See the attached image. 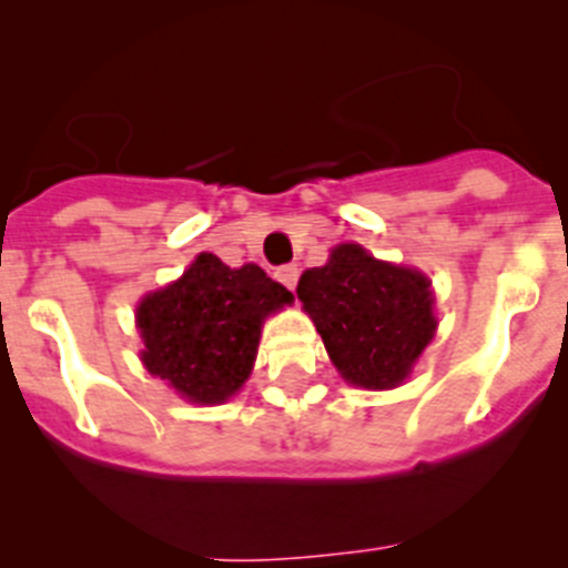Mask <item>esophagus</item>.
I'll return each instance as SVG.
<instances>
[{
    "label": "esophagus",
    "instance_id": "esophagus-1",
    "mask_svg": "<svg viewBox=\"0 0 568 568\" xmlns=\"http://www.w3.org/2000/svg\"><path fill=\"white\" fill-rule=\"evenodd\" d=\"M277 280L285 285L288 291L296 288V280H300V268H296V263H285V266L277 268Z\"/></svg>",
    "mask_w": 568,
    "mask_h": 568
}]
</instances>
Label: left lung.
<instances>
[{
  "label": "left lung",
  "instance_id": "1",
  "mask_svg": "<svg viewBox=\"0 0 568 568\" xmlns=\"http://www.w3.org/2000/svg\"><path fill=\"white\" fill-rule=\"evenodd\" d=\"M428 285L420 272L341 244L324 266L302 274L296 296L343 379L387 390L409 376L437 329Z\"/></svg>",
  "mask_w": 568,
  "mask_h": 568
}]
</instances>
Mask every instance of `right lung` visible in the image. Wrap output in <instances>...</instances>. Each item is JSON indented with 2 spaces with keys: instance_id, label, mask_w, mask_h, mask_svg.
<instances>
[{
  "instance_id": "1",
  "label": "right lung",
  "mask_w": 568,
  "mask_h": 568,
  "mask_svg": "<svg viewBox=\"0 0 568 568\" xmlns=\"http://www.w3.org/2000/svg\"><path fill=\"white\" fill-rule=\"evenodd\" d=\"M291 300L255 263L231 268L203 252L178 283L136 307L142 363L183 398L222 404L250 376L263 318Z\"/></svg>"
}]
</instances>
